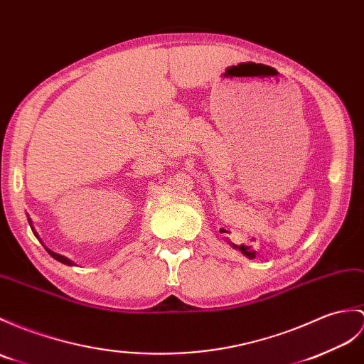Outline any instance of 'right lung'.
<instances>
[{
  "label": "right lung",
  "instance_id": "add662e5",
  "mask_svg": "<svg viewBox=\"0 0 364 364\" xmlns=\"http://www.w3.org/2000/svg\"><path fill=\"white\" fill-rule=\"evenodd\" d=\"M28 222H29V225H31V228H32V232L36 234V237L40 240V237H38V234H37V231H36V228H33V225H32V220H31V217L28 215ZM41 242V240H40ZM46 248V247H45ZM46 251L49 252L50 256H53L55 260H58V262H62V264H65V265H70V267H73V265H75L74 262L71 260V259H68V257H65V256H62V255H57V252H54L53 250H49V248H46Z\"/></svg>",
  "mask_w": 364,
  "mask_h": 364
}]
</instances>
